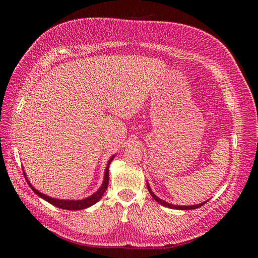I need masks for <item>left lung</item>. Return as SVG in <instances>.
Segmentation results:
<instances>
[{"instance_id":"1","label":"left lung","mask_w":258,"mask_h":258,"mask_svg":"<svg viewBox=\"0 0 258 258\" xmlns=\"http://www.w3.org/2000/svg\"><path fill=\"white\" fill-rule=\"evenodd\" d=\"M147 188H148V191H150V194L152 195V197L158 202V204H160V205H162V206H165V207H167V208H170V209H176V210H194V209H198V208H200V207H202L204 206L206 202H204V204H200V205H196V206H188V207H182V206H174V205H171V204H168V202H166V201H163V200H161L160 198H158L157 196H156V195L152 191V189H151V187L148 186V184H147Z\"/></svg>"}]
</instances>
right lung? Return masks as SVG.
Listing matches in <instances>:
<instances>
[{
    "label": "right lung",
    "instance_id": "right-lung-1",
    "mask_svg": "<svg viewBox=\"0 0 258 258\" xmlns=\"http://www.w3.org/2000/svg\"><path fill=\"white\" fill-rule=\"evenodd\" d=\"M113 157H114V156H113ZM113 157L110 159V161H108L107 166L110 165L111 161L113 160ZM23 175H25V177H26V174H25V173H23ZM26 179H27V177H26ZM27 182H28L29 186L31 187V189H32V190L37 195V196H40V197L43 198L44 200L48 201L49 204H51V205L54 206V207H58V208H60V209H64V210H83V209H85V208H88V207H90V206H92V205H95L96 202H98V201L101 199V197L103 196V194H104L105 189L107 188V185H108V167H106V169H105L104 181H103L102 186L100 187V189H99L97 192L91 195L90 197L86 198V199H84V200H76V201H75V200H58V199H53V198L46 196V195H44V194L40 192L38 190H36V189L34 188V187L29 183L28 179H27Z\"/></svg>",
    "mask_w": 258,
    "mask_h": 258
}]
</instances>
